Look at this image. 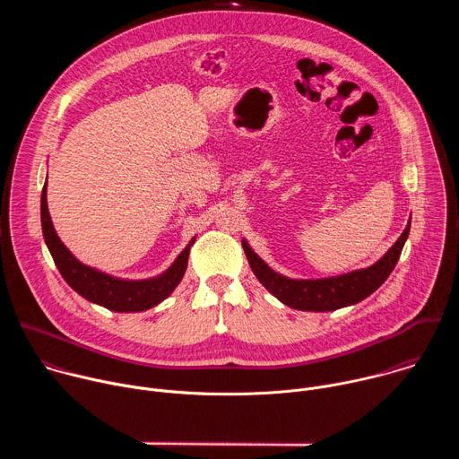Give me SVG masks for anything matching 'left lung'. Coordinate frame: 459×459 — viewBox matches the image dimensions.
<instances>
[{"instance_id": "8db88e82", "label": "left lung", "mask_w": 459, "mask_h": 459, "mask_svg": "<svg viewBox=\"0 0 459 459\" xmlns=\"http://www.w3.org/2000/svg\"><path fill=\"white\" fill-rule=\"evenodd\" d=\"M411 232V220L386 254L376 261L372 267L352 271L349 274L323 278V280H290L278 273H274L264 259H261L247 241H243V250L247 254L248 265L259 283L264 285L271 294H274L281 303L298 310L310 312H326L338 310L342 307L354 305L367 296H370L376 289L383 285V281L394 271L403 245Z\"/></svg>"}]
</instances>
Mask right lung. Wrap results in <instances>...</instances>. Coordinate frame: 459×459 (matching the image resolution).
Here are the masks:
<instances>
[{
  "mask_svg": "<svg viewBox=\"0 0 459 459\" xmlns=\"http://www.w3.org/2000/svg\"><path fill=\"white\" fill-rule=\"evenodd\" d=\"M41 229L45 243L63 280L85 299L114 312H142L169 298L186 271L188 252L194 245L192 239L163 274L151 280L128 281L100 273L83 265L57 238L47 207V183L41 190Z\"/></svg>",
  "mask_w": 459,
  "mask_h": 459,
  "instance_id": "obj_1",
  "label": "right lung"
}]
</instances>
